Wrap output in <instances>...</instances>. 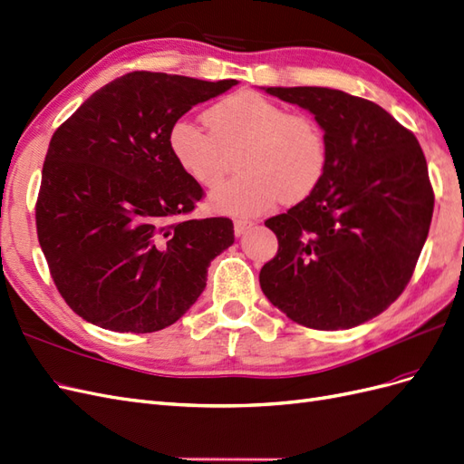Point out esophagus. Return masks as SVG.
Instances as JSON below:
<instances>
[{"mask_svg": "<svg viewBox=\"0 0 464 464\" xmlns=\"http://www.w3.org/2000/svg\"><path fill=\"white\" fill-rule=\"evenodd\" d=\"M251 224H254L251 220H246V218H236V220H234V234H236V236H242V234L251 227Z\"/></svg>", "mask_w": 464, "mask_h": 464, "instance_id": "obj_1", "label": "esophagus"}]
</instances>
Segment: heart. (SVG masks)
<instances>
[{"label":"heart","mask_w":464,"mask_h":464,"mask_svg":"<svg viewBox=\"0 0 464 464\" xmlns=\"http://www.w3.org/2000/svg\"><path fill=\"white\" fill-rule=\"evenodd\" d=\"M208 131L178 120L168 131L176 164L201 188H217L227 174V157L237 154L242 174L222 184L210 205L227 215H261L285 199L310 195L327 166V143L317 121L286 111L283 104L256 91H237L205 111Z\"/></svg>","instance_id":"obj_1"}]
</instances>
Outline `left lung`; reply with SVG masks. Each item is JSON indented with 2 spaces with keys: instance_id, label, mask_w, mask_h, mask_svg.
<instances>
[{
  "instance_id": "left-lung-1",
  "label": "left lung",
  "mask_w": 464,
  "mask_h": 464,
  "mask_svg": "<svg viewBox=\"0 0 464 464\" xmlns=\"http://www.w3.org/2000/svg\"><path fill=\"white\" fill-rule=\"evenodd\" d=\"M325 131L317 188L265 220L278 240L261 290L304 327H356L385 312L412 278L430 232L433 189L412 131L366 98L325 87H269Z\"/></svg>"
}]
</instances>
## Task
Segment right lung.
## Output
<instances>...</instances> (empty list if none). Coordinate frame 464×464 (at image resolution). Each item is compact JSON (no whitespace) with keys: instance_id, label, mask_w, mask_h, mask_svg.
Listing matches in <instances>:
<instances>
[{"instance_id":"right-lung-1","label":"right lung","mask_w":464,"mask_h":464,"mask_svg":"<svg viewBox=\"0 0 464 464\" xmlns=\"http://www.w3.org/2000/svg\"><path fill=\"white\" fill-rule=\"evenodd\" d=\"M133 72L98 89L55 133L36 199L55 288L85 321L118 333L172 325L234 244L227 217L184 218L203 188L176 164L168 131L236 85Z\"/></svg>"}]
</instances>
